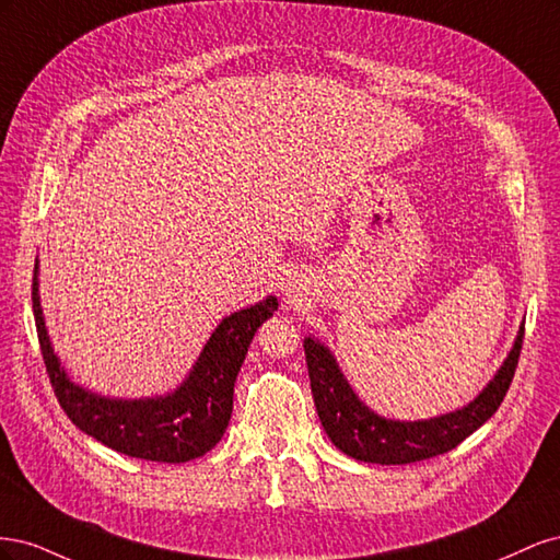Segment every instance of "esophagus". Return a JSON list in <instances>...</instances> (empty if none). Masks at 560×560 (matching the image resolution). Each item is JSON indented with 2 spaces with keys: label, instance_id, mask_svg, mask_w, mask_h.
<instances>
[{
  "label": "esophagus",
  "instance_id": "1",
  "mask_svg": "<svg viewBox=\"0 0 560 560\" xmlns=\"http://www.w3.org/2000/svg\"><path fill=\"white\" fill-rule=\"evenodd\" d=\"M292 290H294V287H292ZM292 290H284V292H292Z\"/></svg>",
  "mask_w": 560,
  "mask_h": 560
}]
</instances>
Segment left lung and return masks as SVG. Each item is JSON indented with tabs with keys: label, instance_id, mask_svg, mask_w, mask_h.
<instances>
[{
	"label": "left lung",
	"instance_id": "left-lung-1",
	"mask_svg": "<svg viewBox=\"0 0 560 560\" xmlns=\"http://www.w3.org/2000/svg\"><path fill=\"white\" fill-rule=\"evenodd\" d=\"M521 343L523 327L504 364L479 397H474L463 409L428 420H389L374 413L352 393L327 346L308 336L303 350H306L315 409L331 444L362 463L409 465L455 448L498 411L512 385Z\"/></svg>",
	"mask_w": 560,
	"mask_h": 560
}]
</instances>
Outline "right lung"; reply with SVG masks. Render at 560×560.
Returning <instances> with one entry per match:
<instances>
[{
    "label": "right lung",
    "mask_w": 560,
    "mask_h": 560,
    "mask_svg": "<svg viewBox=\"0 0 560 560\" xmlns=\"http://www.w3.org/2000/svg\"><path fill=\"white\" fill-rule=\"evenodd\" d=\"M39 264L32 278V311L54 393L74 425L118 453L154 463H189L212 451L224 436L233 411V385L247 348L264 322L278 311L266 296L219 322L189 376L161 397L112 399L77 385L50 346L39 301Z\"/></svg>",
    "instance_id": "add662e5"
}]
</instances>
